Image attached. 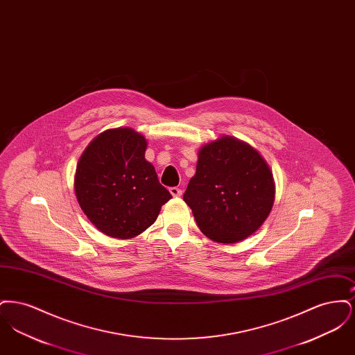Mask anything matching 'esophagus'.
Returning <instances> with one entry per match:
<instances>
[{"label": "esophagus", "mask_w": 355, "mask_h": 355, "mask_svg": "<svg viewBox=\"0 0 355 355\" xmlns=\"http://www.w3.org/2000/svg\"><path fill=\"white\" fill-rule=\"evenodd\" d=\"M170 194L173 196V197H181L182 196V190L181 189H178V187H170Z\"/></svg>", "instance_id": "1"}]
</instances>
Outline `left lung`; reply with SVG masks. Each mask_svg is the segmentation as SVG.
Masks as SVG:
<instances>
[{
	"mask_svg": "<svg viewBox=\"0 0 355 355\" xmlns=\"http://www.w3.org/2000/svg\"><path fill=\"white\" fill-rule=\"evenodd\" d=\"M274 196L272 173L259 153L223 135L200 149L184 201L205 236L234 243L261 227L270 214Z\"/></svg>",
	"mask_w": 355,
	"mask_h": 355,
	"instance_id": "obj_1",
	"label": "left lung"
}]
</instances>
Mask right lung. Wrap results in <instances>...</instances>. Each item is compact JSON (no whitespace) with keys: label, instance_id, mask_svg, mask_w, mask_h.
<instances>
[{"label":"right lung","instance_id":"right-lung-1","mask_svg":"<svg viewBox=\"0 0 355 355\" xmlns=\"http://www.w3.org/2000/svg\"><path fill=\"white\" fill-rule=\"evenodd\" d=\"M146 139L130 128L105 130L83 153L74 177L76 197L106 236L128 239L157 220L171 194L145 159Z\"/></svg>","mask_w":355,"mask_h":355}]
</instances>
